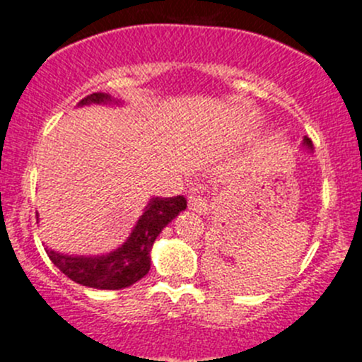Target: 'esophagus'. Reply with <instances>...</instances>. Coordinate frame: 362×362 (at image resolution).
Listing matches in <instances>:
<instances>
[{"mask_svg":"<svg viewBox=\"0 0 362 362\" xmlns=\"http://www.w3.org/2000/svg\"><path fill=\"white\" fill-rule=\"evenodd\" d=\"M188 206L189 209L195 211V213H207V211H209V204H207V200L200 195V192L189 193Z\"/></svg>","mask_w":362,"mask_h":362,"instance_id":"esophagus-1","label":"esophagus"}]
</instances>
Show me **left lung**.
I'll return each mask as SVG.
<instances>
[{"label":"left lung","mask_w":362,"mask_h":362,"mask_svg":"<svg viewBox=\"0 0 362 362\" xmlns=\"http://www.w3.org/2000/svg\"><path fill=\"white\" fill-rule=\"evenodd\" d=\"M303 148L304 149H308V151H313V144H311V141H310V139H308V137H304L303 139Z\"/></svg>","instance_id":"8db88e82"}]
</instances>
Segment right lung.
Here are the masks:
<instances>
[{
  "mask_svg": "<svg viewBox=\"0 0 362 362\" xmlns=\"http://www.w3.org/2000/svg\"><path fill=\"white\" fill-rule=\"evenodd\" d=\"M109 93H93L78 102L84 105H121ZM186 209V199L177 197H151L130 235L121 246L105 255H64L45 248L49 259L71 281L100 291H119L144 278L151 267V248L160 232ZM38 220V214H37Z\"/></svg>",
  "mask_w": 362,
  "mask_h": 362,
  "instance_id": "obj_1",
  "label": "right lung"
}]
</instances>
